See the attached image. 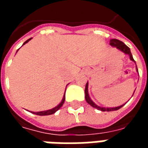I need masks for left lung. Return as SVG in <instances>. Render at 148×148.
Returning a JSON list of instances; mask_svg holds the SVG:
<instances>
[{
  "instance_id": "1",
  "label": "left lung",
  "mask_w": 148,
  "mask_h": 148,
  "mask_svg": "<svg viewBox=\"0 0 148 148\" xmlns=\"http://www.w3.org/2000/svg\"><path fill=\"white\" fill-rule=\"evenodd\" d=\"M110 45L112 46V47H116L118 50H120V51H121L122 52H124V54H127V55H129L131 60L135 62V60L133 59V57H132V53H131L130 48H129L127 45H125L122 41L116 39H110ZM135 63H136V62H135ZM136 71L137 72H138L137 66ZM85 98H86V102L88 103L89 105H90V106H92V107H93V108H95V109H98V110H101V111L102 112H110L115 111V110H118V109H120L124 106V105H122V106H118V107H115V108H105V107H100V106H97L96 104L93 102L92 100L90 99V96H89V93H88V82H87L86 85V89H85Z\"/></svg>"
}]
</instances>
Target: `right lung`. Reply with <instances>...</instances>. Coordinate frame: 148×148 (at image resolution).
<instances>
[{"instance_id": "obj_1", "label": "right lung", "mask_w": 148, "mask_h": 148, "mask_svg": "<svg viewBox=\"0 0 148 148\" xmlns=\"http://www.w3.org/2000/svg\"><path fill=\"white\" fill-rule=\"evenodd\" d=\"M31 39H32V38H30V39H27V41H25V42H24V44H23V45H24L25 43H27L28 41H30ZM17 51H18V50H17ZM16 52H17V51H16ZM65 93H66V91H65ZM64 101H65V93H64V96H63V97H62V100L61 102L59 103V105H58V106H56V107H55V108H53V109H49V110H46V111L32 112V113H34V114L39 115V116H48V115L54 114L55 112L58 111V109H60L62 106V105L64 104Z\"/></svg>"}]
</instances>
